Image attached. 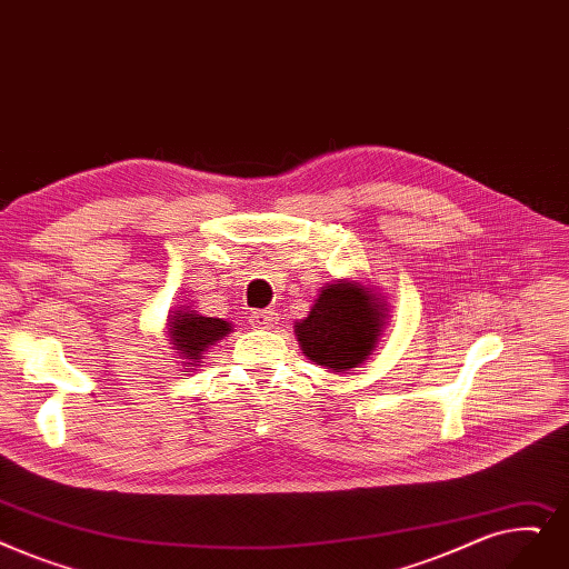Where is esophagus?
Masks as SVG:
<instances>
[{
	"mask_svg": "<svg viewBox=\"0 0 569 569\" xmlns=\"http://www.w3.org/2000/svg\"><path fill=\"white\" fill-rule=\"evenodd\" d=\"M274 320H277V313L271 309H260V311H253L249 316V323L253 328H271V326H274Z\"/></svg>",
	"mask_w": 569,
	"mask_h": 569,
	"instance_id": "obj_1",
	"label": "esophagus"
}]
</instances>
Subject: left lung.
Listing matches in <instances>:
<instances>
[{
  "label": "left lung",
  "instance_id": "1",
  "mask_svg": "<svg viewBox=\"0 0 569 569\" xmlns=\"http://www.w3.org/2000/svg\"><path fill=\"white\" fill-rule=\"evenodd\" d=\"M381 318V305L372 292L339 281L320 290L309 316L295 326V332L311 362L346 372L375 351Z\"/></svg>",
  "mask_w": 569,
  "mask_h": 569
}]
</instances>
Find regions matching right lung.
<instances>
[{"mask_svg": "<svg viewBox=\"0 0 569 569\" xmlns=\"http://www.w3.org/2000/svg\"><path fill=\"white\" fill-rule=\"evenodd\" d=\"M230 328L232 326L223 318H207L194 311L192 313L183 311V313L171 316L169 337H171V343H174V349L181 351L186 360H190L186 362L188 367V365L200 362L202 351H207L209 346H213L218 339H223L230 332Z\"/></svg>", "mask_w": 569, "mask_h": 569, "instance_id": "obj_1", "label": "right lung"}]
</instances>
